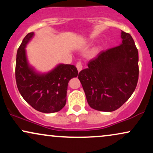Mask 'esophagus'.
<instances>
[{
  "label": "esophagus",
  "mask_w": 153,
  "mask_h": 153,
  "mask_svg": "<svg viewBox=\"0 0 153 153\" xmlns=\"http://www.w3.org/2000/svg\"><path fill=\"white\" fill-rule=\"evenodd\" d=\"M76 67H77V69H78V72H80V71H82V65L81 62H77Z\"/></svg>",
  "instance_id": "1"
}]
</instances>
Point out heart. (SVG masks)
Wrapping results in <instances>:
<instances>
[{
    "instance_id": "b5f03b06",
    "label": "heart",
    "mask_w": 153,
    "mask_h": 153,
    "mask_svg": "<svg viewBox=\"0 0 153 153\" xmlns=\"http://www.w3.org/2000/svg\"><path fill=\"white\" fill-rule=\"evenodd\" d=\"M97 52H98L97 50H93L92 52H91V53L90 54V57H94V56H95L96 54H97Z\"/></svg>"
}]
</instances>
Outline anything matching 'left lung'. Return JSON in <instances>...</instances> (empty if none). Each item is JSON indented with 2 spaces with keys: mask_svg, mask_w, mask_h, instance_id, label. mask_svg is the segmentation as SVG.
Here are the masks:
<instances>
[{
  "mask_svg": "<svg viewBox=\"0 0 153 153\" xmlns=\"http://www.w3.org/2000/svg\"><path fill=\"white\" fill-rule=\"evenodd\" d=\"M122 43L101 52L79 73L89 106L113 111L130 98L139 76L138 51L129 34L122 31Z\"/></svg>",
  "mask_w": 153,
  "mask_h": 153,
  "instance_id": "obj_1",
  "label": "left lung"
}]
</instances>
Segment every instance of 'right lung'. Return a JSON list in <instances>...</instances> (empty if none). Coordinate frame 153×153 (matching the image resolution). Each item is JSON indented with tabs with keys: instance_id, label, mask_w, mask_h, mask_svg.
<instances>
[{
	"instance_id": "obj_1",
	"label": "right lung",
	"mask_w": 153,
	"mask_h": 153,
	"mask_svg": "<svg viewBox=\"0 0 153 153\" xmlns=\"http://www.w3.org/2000/svg\"><path fill=\"white\" fill-rule=\"evenodd\" d=\"M34 36L29 33L19 47L16 64V80L21 95L34 109L42 113H54L65 106L70 80L78 76L76 67L58 64L53 69L42 73L29 62L26 47Z\"/></svg>"
}]
</instances>
